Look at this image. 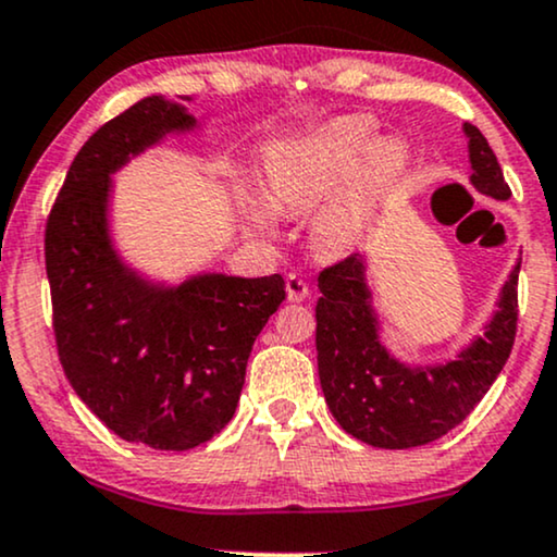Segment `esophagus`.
<instances>
[{
	"instance_id": "34e87169",
	"label": "esophagus",
	"mask_w": 557,
	"mask_h": 557,
	"mask_svg": "<svg viewBox=\"0 0 557 557\" xmlns=\"http://www.w3.org/2000/svg\"><path fill=\"white\" fill-rule=\"evenodd\" d=\"M286 294H289V301H305L310 297V284L297 273H289L286 276Z\"/></svg>"
}]
</instances>
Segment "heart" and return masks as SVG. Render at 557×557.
Wrapping results in <instances>:
<instances>
[{"instance_id": "1", "label": "heart", "mask_w": 557, "mask_h": 557, "mask_svg": "<svg viewBox=\"0 0 557 557\" xmlns=\"http://www.w3.org/2000/svg\"><path fill=\"white\" fill-rule=\"evenodd\" d=\"M372 140L374 123L351 115L327 123L305 139L276 144L265 154L268 201L273 209L292 214L318 206L348 174L355 173L331 202L324 200L326 203L312 219V237L320 250H348L372 222L384 194L408 168V141L400 136H382L374 145ZM245 214L252 226L263 232L276 224L273 211L263 203L245 206Z\"/></svg>"}]
</instances>
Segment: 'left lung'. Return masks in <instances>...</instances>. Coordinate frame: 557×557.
Segmentation results:
<instances>
[{
	"label": "left lung",
	"mask_w": 557,
	"mask_h": 557,
	"mask_svg": "<svg viewBox=\"0 0 557 557\" xmlns=\"http://www.w3.org/2000/svg\"><path fill=\"white\" fill-rule=\"evenodd\" d=\"M470 183L480 194L511 196L488 139L465 123ZM513 265L485 333L444 363H405L380 341V318L367 284V258L351 256L320 273L318 372L327 408L346 434L380 449H410L442 438L472 413L509 359L517 335Z\"/></svg>",
	"instance_id": "8db88e82"
}]
</instances>
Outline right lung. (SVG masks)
Segmentation results:
<instances>
[{"instance_id":"right-lung-1","label":"right lung","mask_w":557,"mask_h":557,"mask_svg":"<svg viewBox=\"0 0 557 557\" xmlns=\"http://www.w3.org/2000/svg\"><path fill=\"white\" fill-rule=\"evenodd\" d=\"M190 100V98H183ZM188 108L149 95L100 126L74 157L46 224V273L61 367L113 434L185 451L235 416L252 343L281 301L263 278L141 276L111 237V177L170 134L196 132Z\"/></svg>"}]
</instances>
